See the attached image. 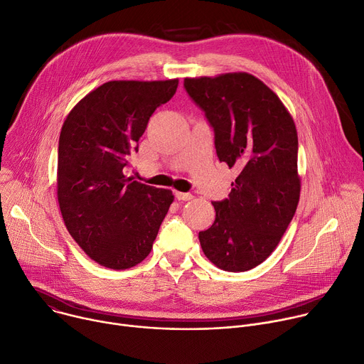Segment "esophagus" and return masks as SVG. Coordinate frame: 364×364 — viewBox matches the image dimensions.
<instances>
[{
	"instance_id": "esophagus-1",
	"label": "esophagus",
	"mask_w": 364,
	"mask_h": 364,
	"mask_svg": "<svg viewBox=\"0 0 364 364\" xmlns=\"http://www.w3.org/2000/svg\"><path fill=\"white\" fill-rule=\"evenodd\" d=\"M176 198L177 200H181V201H190L193 198V194L191 193H181V191H176Z\"/></svg>"
}]
</instances>
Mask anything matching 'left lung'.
Instances as JSON below:
<instances>
[{"label":"left lung","mask_w":364,"mask_h":364,"mask_svg":"<svg viewBox=\"0 0 364 364\" xmlns=\"http://www.w3.org/2000/svg\"><path fill=\"white\" fill-rule=\"evenodd\" d=\"M213 128L220 163L239 174L228 198L213 201L215 223L198 233L218 268L245 272L274 252L299 201L295 124L279 97L249 73L184 79Z\"/></svg>","instance_id":"obj_1"}]
</instances>
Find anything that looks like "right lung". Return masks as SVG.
Segmentation results:
<instances>
[{"label":"right lung","instance_id":"right-lung-1","mask_svg":"<svg viewBox=\"0 0 364 364\" xmlns=\"http://www.w3.org/2000/svg\"><path fill=\"white\" fill-rule=\"evenodd\" d=\"M178 80H112L87 93L68 115L58 159L65 225L90 259L128 269L149 255L174 196L124 174L151 115Z\"/></svg>","mask_w":364,"mask_h":364}]
</instances>
